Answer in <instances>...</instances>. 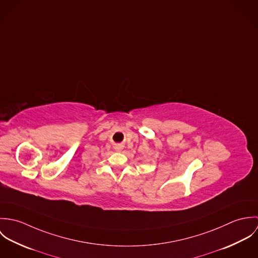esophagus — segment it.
I'll return each instance as SVG.
<instances>
[{
  "instance_id": "obj_1",
  "label": "esophagus",
  "mask_w": 258,
  "mask_h": 258,
  "mask_svg": "<svg viewBox=\"0 0 258 258\" xmlns=\"http://www.w3.org/2000/svg\"><path fill=\"white\" fill-rule=\"evenodd\" d=\"M115 149H116L117 151H121V150H122V146H121V145H116Z\"/></svg>"
}]
</instances>
